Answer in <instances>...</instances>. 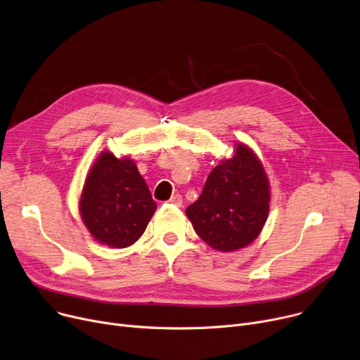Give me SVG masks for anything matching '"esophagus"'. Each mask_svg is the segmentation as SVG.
I'll list each match as a JSON object with an SVG mask.
<instances>
[{"label": "esophagus", "instance_id": "obj_1", "mask_svg": "<svg viewBox=\"0 0 360 360\" xmlns=\"http://www.w3.org/2000/svg\"><path fill=\"white\" fill-rule=\"evenodd\" d=\"M169 202H171L172 205L181 207V205H182V195H181V194H175V195H172V197H171V200H169Z\"/></svg>", "mask_w": 360, "mask_h": 360}]
</instances>
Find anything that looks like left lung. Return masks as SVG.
Here are the masks:
<instances>
[{
  "mask_svg": "<svg viewBox=\"0 0 360 360\" xmlns=\"http://www.w3.org/2000/svg\"><path fill=\"white\" fill-rule=\"evenodd\" d=\"M269 184L256 155L237 145L236 155L210 172L200 198L186 208L202 240L220 252L250 245L269 212Z\"/></svg>",
  "mask_w": 360,
  "mask_h": 360,
  "instance_id": "8db88e82",
  "label": "left lung"
}]
</instances>
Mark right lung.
<instances>
[{"instance_id":"1","label":"right lung","mask_w":360,"mask_h":360,"mask_svg":"<svg viewBox=\"0 0 360 360\" xmlns=\"http://www.w3.org/2000/svg\"><path fill=\"white\" fill-rule=\"evenodd\" d=\"M79 210L100 243L127 248L145 233L156 202L133 160L104 152L86 176Z\"/></svg>"}]
</instances>
